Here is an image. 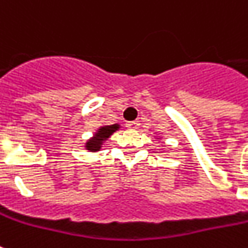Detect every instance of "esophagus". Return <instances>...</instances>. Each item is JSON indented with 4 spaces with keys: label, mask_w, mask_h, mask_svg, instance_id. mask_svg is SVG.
Here are the masks:
<instances>
[{
    "label": "esophagus",
    "mask_w": 248,
    "mask_h": 248,
    "mask_svg": "<svg viewBox=\"0 0 248 248\" xmlns=\"http://www.w3.org/2000/svg\"><path fill=\"white\" fill-rule=\"evenodd\" d=\"M126 126H127L128 128H131V130H136V128H139L140 122L139 121H130V122L126 124Z\"/></svg>",
    "instance_id": "esophagus-1"
}]
</instances>
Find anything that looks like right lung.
Segmentation results:
<instances>
[{
	"mask_svg": "<svg viewBox=\"0 0 248 248\" xmlns=\"http://www.w3.org/2000/svg\"><path fill=\"white\" fill-rule=\"evenodd\" d=\"M120 128V124H110V126H103L95 132V135L86 143V149L90 152H97L100 151L101 145L105 140L108 139L109 136L112 135L113 132L117 131Z\"/></svg>",
	"mask_w": 248,
	"mask_h": 248,
	"instance_id": "1",
	"label": "right lung"
}]
</instances>
